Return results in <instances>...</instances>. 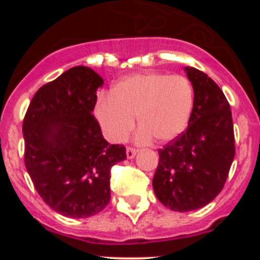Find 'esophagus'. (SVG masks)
<instances>
[{"instance_id":"1","label":"esophagus","mask_w":260,"mask_h":260,"mask_svg":"<svg viewBox=\"0 0 260 260\" xmlns=\"http://www.w3.org/2000/svg\"><path fill=\"white\" fill-rule=\"evenodd\" d=\"M137 152L138 150L134 148V147H127V148H126V156H127V158H133L137 155Z\"/></svg>"}]
</instances>
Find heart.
<instances>
[{
	"instance_id": "heart-1",
	"label": "heart",
	"mask_w": 260,
	"mask_h": 260,
	"mask_svg": "<svg viewBox=\"0 0 260 260\" xmlns=\"http://www.w3.org/2000/svg\"><path fill=\"white\" fill-rule=\"evenodd\" d=\"M194 103V89L182 75L144 73L123 78L102 96L96 116L105 134L113 142H122L134 127L138 117L141 141L151 137L169 142L187 125Z\"/></svg>"
}]
</instances>
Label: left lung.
I'll list each match as a JSON object with an SVG mask.
<instances>
[{
	"mask_svg": "<svg viewBox=\"0 0 260 260\" xmlns=\"http://www.w3.org/2000/svg\"><path fill=\"white\" fill-rule=\"evenodd\" d=\"M194 89L189 126L158 150L153 191L165 207L187 212L219 195L233 162V119L220 87L203 71L185 68Z\"/></svg>",
	"mask_w": 260,
	"mask_h": 260,
	"instance_id": "obj_1",
	"label": "left lung"
}]
</instances>
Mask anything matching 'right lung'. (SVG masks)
I'll return each mask as SVG.
<instances>
[{"label": "right lung", "instance_id": "obj_1", "mask_svg": "<svg viewBox=\"0 0 260 260\" xmlns=\"http://www.w3.org/2000/svg\"><path fill=\"white\" fill-rule=\"evenodd\" d=\"M103 78L75 66L34 95L23 119L24 165L36 191L52 210L84 219L110 201V169L126 158L109 144L92 114Z\"/></svg>", "mask_w": 260, "mask_h": 260}]
</instances>
